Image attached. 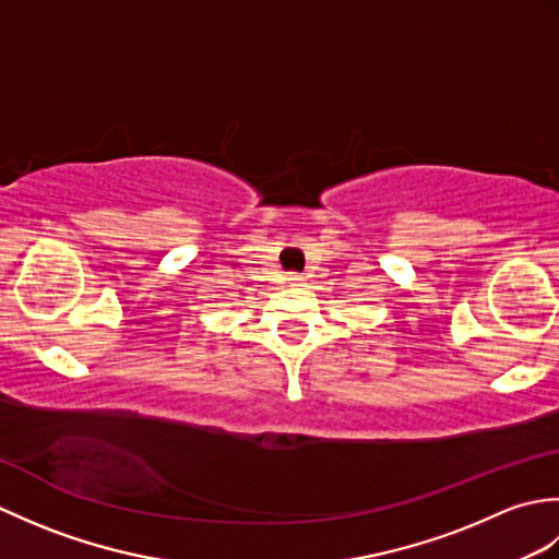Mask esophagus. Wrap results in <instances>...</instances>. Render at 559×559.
Wrapping results in <instances>:
<instances>
[{"label": "esophagus", "mask_w": 559, "mask_h": 559, "mask_svg": "<svg viewBox=\"0 0 559 559\" xmlns=\"http://www.w3.org/2000/svg\"><path fill=\"white\" fill-rule=\"evenodd\" d=\"M286 281H288V286H300V283H302V276H300V273H295V271H293V273H288V278H286Z\"/></svg>", "instance_id": "1"}]
</instances>
